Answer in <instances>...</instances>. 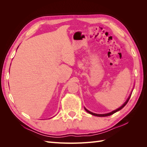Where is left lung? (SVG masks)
I'll list each match as a JSON object with an SVG mask.
<instances>
[{
    "instance_id": "obj_1",
    "label": "left lung",
    "mask_w": 147,
    "mask_h": 147,
    "mask_svg": "<svg viewBox=\"0 0 147 147\" xmlns=\"http://www.w3.org/2000/svg\"><path fill=\"white\" fill-rule=\"evenodd\" d=\"M130 97H131V95L129 96V97H128V99H127V100L126 101L125 103H124L121 107H119V109H117V110H115L113 111V112H110V113H106V114H96V113H92V112H91L90 111L88 110L86 108H84V109H85V110L87 112H88L89 113H90V114H91V115H94V116H97V117H107V116H110V115H113V113H116L117 112H118V111H119V110H120L121 109H122L127 104V102L129 101V99H130Z\"/></svg>"
}]
</instances>
